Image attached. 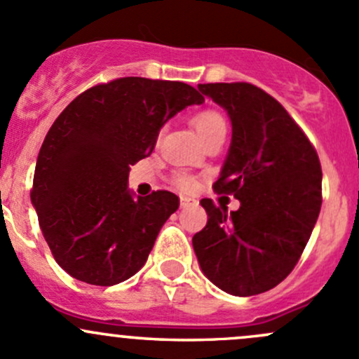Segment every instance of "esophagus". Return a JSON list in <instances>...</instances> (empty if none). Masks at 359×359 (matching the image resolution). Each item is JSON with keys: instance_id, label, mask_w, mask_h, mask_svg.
<instances>
[{"instance_id": "34e87169", "label": "esophagus", "mask_w": 359, "mask_h": 359, "mask_svg": "<svg viewBox=\"0 0 359 359\" xmlns=\"http://www.w3.org/2000/svg\"><path fill=\"white\" fill-rule=\"evenodd\" d=\"M180 204H181V209H184V207L195 205V204H197V201H195V198H191V197H187V195H181Z\"/></svg>"}]
</instances>
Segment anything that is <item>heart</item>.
Instances as JSON below:
<instances>
[{
	"mask_svg": "<svg viewBox=\"0 0 359 359\" xmlns=\"http://www.w3.org/2000/svg\"><path fill=\"white\" fill-rule=\"evenodd\" d=\"M194 126L197 128L198 135L204 138V142L210 136H214L219 131H226V123H224V117L221 116L216 110H202L197 116L194 117ZM178 184L181 188H191L194 181L188 176H178Z\"/></svg>",
	"mask_w": 359,
	"mask_h": 359,
	"instance_id": "b5f03b06",
	"label": "heart"
}]
</instances>
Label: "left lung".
Masks as SVG:
<instances>
[{
    "label": "left lung",
    "mask_w": 359,
    "mask_h": 359,
    "mask_svg": "<svg viewBox=\"0 0 359 359\" xmlns=\"http://www.w3.org/2000/svg\"><path fill=\"white\" fill-rule=\"evenodd\" d=\"M231 121V145L217 194H233L238 210L201 204L207 224L194 235L202 273L221 290L249 297L273 289L297 264L321 207L315 147L271 95L249 83L198 84Z\"/></svg>",
    "instance_id": "1"
}]
</instances>
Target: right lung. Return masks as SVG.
I'll return each mask as SVG.
<instances>
[{
    "label": "right lung",
    "instance_id": "right-lung-1",
    "mask_svg": "<svg viewBox=\"0 0 359 359\" xmlns=\"http://www.w3.org/2000/svg\"><path fill=\"white\" fill-rule=\"evenodd\" d=\"M204 97L190 84L121 77L65 107L36 161L31 202L62 269L90 285L131 278L180 207L168 190L135 198L129 165L152 154L161 128Z\"/></svg>",
    "mask_w": 359,
    "mask_h": 359
}]
</instances>
